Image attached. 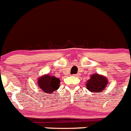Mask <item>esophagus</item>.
Masks as SVG:
<instances>
[{
    "instance_id": "1",
    "label": "esophagus",
    "mask_w": 131,
    "mask_h": 131,
    "mask_svg": "<svg viewBox=\"0 0 131 131\" xmlns=\"http://www.w3.org/2000/svg\"><path fill=\"white\" fill-rule=\"evenodd\" d=\"M79 73L75 74V75H74V76H76V77H79Z\"/></svg>"
}]
</instances>
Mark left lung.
Listing matches in <instances>:
<instances>
[{
  "label": "left lung",
  "mask_w": 131,
  "mask_h": 131,
  "mask_svg": "<svg viewBox=\"0 0 131 131\" xmlns=\"http://www.w3.org/2000/svg\"><path fill=\"white\" fill-rule=\"evenodd\" d=\"M107 84V77L98 73H94L86 81V86L90 92L100 93L104 90Z\"/></svg>",
  "instance_id": "1"
}]
</instances>
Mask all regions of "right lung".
Segmentation results:
<instances>
[{
	"label": "right lung",
	"mask_w": 131,
	"mask_h": 131,
	"mask_svg": "<svg viewBox=\"0 0 131 131\" xmlns=\"http://www.w3.org/2000/svg\"><path fill=\"white\" fill-rule=\"evenodd\" d=\"M60 80L55 76H52L49 74H45L37 79L39 87L45 93L52 94L60 87Z\"/></svg>",
	"instance_id": "1"
}]
</instances>
